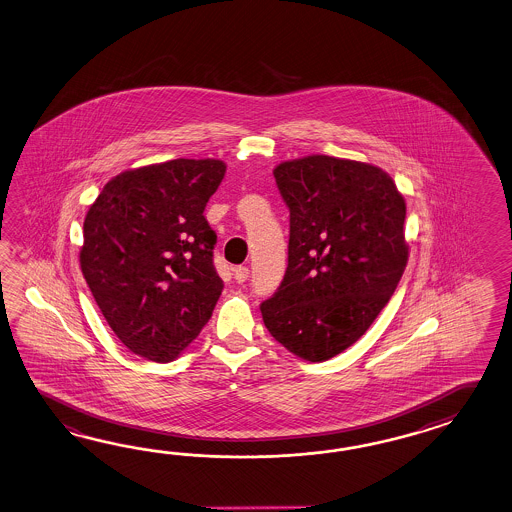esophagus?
<instances>
[{
    "label": "esophagus",
    "mask_w": 512,
    "mask_h": 512,
    "mask_svg": "<svg viewBox=\"0 0 512 512\" xmlns=\"http://www.w3.org/2000/svg\"><path fill=\"white\" fill-rule=\"evenodd\" d=\"M249 273V267H245V265L234 267V278H236V282H239V284H243L249 278Z\"/></svg>",
    "instance_id": "obj_1"
}]
</instances>
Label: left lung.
Returning <instances> with one entry per match:
<instances>
[{"label": "left lung", "instance_id": "left-lung-1", "mask_svg": "<svg viewBox=\"0 0 512 512\" xmlns=\"http://www.w3.org/2000/svg\"><path fill=\"white\" fill-rule=\"evenodd\" d=\"M289 208L288 269L262 302L263 323L289 353L325 362L358 340L405 273V198L375 165L306 156L276 165Z\"/></svg>", "mask_w": 512, "mask_h": 512}]
</instances>
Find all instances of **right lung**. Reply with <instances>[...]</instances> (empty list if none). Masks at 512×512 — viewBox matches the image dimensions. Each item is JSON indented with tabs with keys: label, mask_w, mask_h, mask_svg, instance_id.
I'll use <instances>...</instances> for the list:
<instances>
[{
	"label": "right lung",
	"mask_w": 512,
	"mask_h": 512,
	"mask_svg": "<svg viewBox=\"0 0 512 512\" xmlns=\"http://www.w3.org/2000/svg\"><path fill=\"white\" fill-rule=\"evenodd\" d=\"M221 159H172L120 172L83 221L79 265L107 325L132 353L172 362L223 291L204 217Z\"/></svg>",
	"instance_id": "1"
}]
</instances>
